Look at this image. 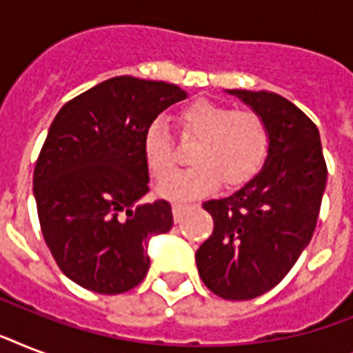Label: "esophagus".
Listing matches in <instances>:
<instances>
[{
    "label": "esophagus",
    "mask_w": 353,
    "mask_h": 353,
    "mask_svg": "<svg viewBox=\"0 0 353 353\" xmlns=\"http://www.w3.org/2000/svg\"><path fill=\"white\" fill-rule=\"evenodd\" d=\"M190 205L187 203H179V201H176V203L172 205V212H174V220L179 221L183 218V214H185V210L188 209Z\"/></svg>",
    "instance_id": "esophagus-1"
}]
</instances>
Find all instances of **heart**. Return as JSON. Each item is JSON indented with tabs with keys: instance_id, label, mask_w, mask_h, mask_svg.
Here are the masks:
<instances>
[{
	"instance_id": "heart-1",
	"label": "heart",
	"mask_w": 353,
	"mask_h": 353,
	"mask_svg": "<svg viewBox=\"0 0 353 353\" xmlns=\"http://www.w3.org/2000/svg\"><path fill=\"white\" fill-rule=\"evenodd\" d=\"M181 139H198L190 152L192 168L176 174V152L163 121H154L143 137L144 161L165 198H196L223 187H240L254 177L268 157L269 132L263 119L249 110H232L220 102L198 99L176 115Z\"/></svg>"
}]
</instances>
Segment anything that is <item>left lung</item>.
<instances>
[{"mask_svg": "<svg viewBox=\"0 0 353 353\" xmlns=\"http://www.w3.org/2000/svg\"><path fill=\"white\" fill-rule=\"evenodd\" d=\"M263 119L269 132L262 170L232 196L205 201L214 231L196 251L212 293L249 301L273 290L312 240L328 168L317 126L284 97L229 90Z\"/></svg>", "mask_w": 353, "mask_h": 353, "instance_id": "left-lung-1", "label": "left lung"}]
</instances>
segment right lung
Segmentation results:
<instances>
[{
    "label": "right lung",
    "mask_w": 353,
    "mask_h": 353,
    "mask_svg": "<svg viewBox=\"0 0 353 353\" xmlns=\"http://www.w3.org/2000/svg\"><path fill=\"white\" fill-rule=\"evenodd\" d=\"M187 99L176 84L115 77L63 104L34 166L43 240L62 273L117 295L148 273V241L172 229L165 199L144 203L143 137L161 112Z\"/></svg>",
    "instance_id": "right-lung-1"
}]
</instances>
